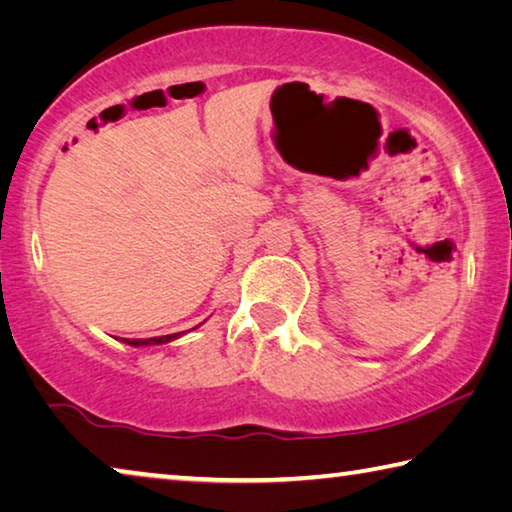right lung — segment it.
<instances>
[{
	"label": "right lung",
	"instance_id": "obj_1",
	"mask_svg": "<svg viewBox=\"0 0 512 512\" xmlns=\"http://www.w3.org/2000/svg\"><path fill=\"white\" fill-rule=\"evenodd\" d=\"M180 334H183V332L167 334V336H153V339H121V341L128 343V345H135V348H140V345H162V343H169L173 339H178Z\"/></svg>",
	"mask_w": 512,
	"mask_h": 512
}]
</instances>
